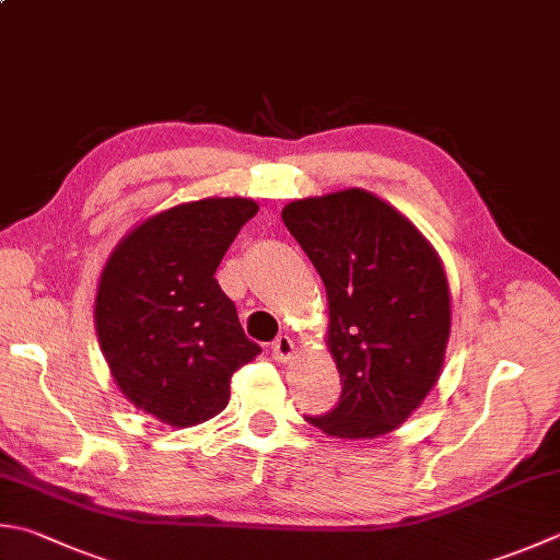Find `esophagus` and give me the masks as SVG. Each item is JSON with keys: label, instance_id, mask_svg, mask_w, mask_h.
<instances>
[{"label": "esophagus", "instance_id": "obj_1", "mask_svg": "<svg viewBox=\"0 0 560 560\" xmlns=\"http://www.w3.org/2000/svg\"><path fill=\"white\" fill-rule=\"evenodd\" d=\"M270 351H272V358H276L278 363H288V361H290V355H292V351H294L292 339H290V336H278V339L272 341Z\"/></svg>", "mask_w": 560, "mask_h": 560}]
</instances>
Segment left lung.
<instances>
[{
  "label": "left lung",
  "mask_w": 560,
  "mask_h": 560,
  "mask_svg": "<svg viewBox=\"0 0 560 560\" xmlns=\"http://www.w3.org/2000/svg\"><path fill=\"white\" fill-rule=\"evenodd\" d=\"M282 221L326 288L343 385L331 411L304 419L329 436H383L444 365L451 298L436 250L397 209L355 187L290 202Z\"/></svg>",
  "instance_id": "8db88e82"
}]
</instances>
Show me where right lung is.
<instances>
[{"label":"right lung","mask_w":560,"mask_h":560,"mask_svg":"<svg viewBox=\"0 0 560 560\" xmlns=\"http://www.w3.org/2000/svg\"><path fill=\"white\" fill-rule=\"evenodd\" d=\"M258 205L214 197L145 219L102 272L94 324L126 399L171 427H195L229 402V383L260 353L214 272Z\"/></svg>","instance_id":"1"}]
</instances>
